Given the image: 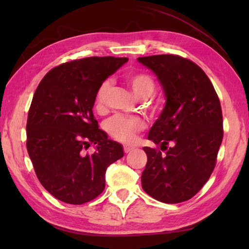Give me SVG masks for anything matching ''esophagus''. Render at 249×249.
Here are the masks:
<instances>
[{
    "mask_svg": "<svg viewBox=\"0 0 249 249\" xmlns=\"http://www.w3.org/2000/svg\"><path fill=\"white\" fill-rule=\"evenodd\" d=\"M133 150V147H129V146H124V153L125 154H128L130 151Z\"/></svg>",
    "mask_w": 249,
    "mask_h": 249,
    "instance_id": "esophagus-1",
    "label": "esophagus"
}]
</instances>
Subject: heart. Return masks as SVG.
<instances>
[{
    "mask_svg": "<svg viewBox=\"0 0 249 249\" xmlns=\"http://www.w3.org/2000/svg\"><path fill=\"white\" fill-rule=\"evenodd\" d=\"M126 81L129 84L134 94L142 99H146L154 93L156 88L154 79L150 75L142 72L128 74L126 77ZM111 87V80H105L99 87L95 95V104L98 108L104 107ZM156 107H155V108ZM145 127V122L140 117L127 116L123 114H116L112 116L104 124V128L107 134L111 135L114 140L124 142V144L133 142L136 138V134L142 132Z\"/></svg>",
    "mask_w": 249,
    "mask_h": 249,
    "instance_id": "b5f03b06",
    "label": "heart"
}]
</instances>
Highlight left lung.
I'll list each match as a JSON object with an SVG mask.
<instances>
[{"instance_id":"left-lung-1","label":"left lung","mask_w":249,"mask_h":249,"mask_svg":"<svg viewBox=\"0 0 249 249\" xmlns=\"http://www.w3.org/2000/svg\"><path fill=\"white\" fill-rule=\"evenodd\" d=\"M157 75L166 105L148 134L158 147H144V191L163 203L195 196L209 180L223 140L221 103L199 66L175 54L140 57Z\"/></svg>"}]
</instances>
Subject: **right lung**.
<instances>
[{"instance_id": "right-lung-1", "label": "right lung", "mask_w": 249, "mask_h": 249, "mask_svg": "<svg viewBox=\"0 0 249 249\" xmlns=\"http://www.w3.org/2000/svg\"><path fill=\"white\" fill-rule=\"evenodd\" d=\"M128 58L89 57L49 71L37 87L27 117V151L37 178L56 199L83 204L105 188V171L123 146L99 128L92 107L99 87ZM91 143L93 154H87Z\"/></svg>"}]
</instances>
